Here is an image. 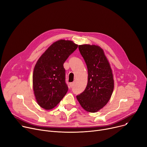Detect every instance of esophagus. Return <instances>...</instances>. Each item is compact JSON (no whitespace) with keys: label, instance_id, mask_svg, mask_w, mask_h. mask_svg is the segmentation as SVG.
<instances>
[{"label":"esophagus","instance_id":"34e87169","mask_svg":"<svg viewBox=\"0 0 147 147\" xmlns=\"http://www.w3.org/2000/svg\"><path fill=\"white\" fill-rule=\"evenodd\" d=\"M74 84V82H71V83H69V87H70V88H72V87H73Z\"/></svg>","mask_w":147,"mask_h":147}]
</instances>
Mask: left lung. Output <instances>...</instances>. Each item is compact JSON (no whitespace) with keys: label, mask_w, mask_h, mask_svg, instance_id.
<instances>
[{"label":"left lung","mask_w":147,"mask_h":147,"mask_svg":"<svg viewBox=\"0 0 147 147\" xmlns=\"http://www.w3.org/2000/svg\"><path fill=\"white\" fill-rule=\"evenodd\" d=\"M78 48L87 66L88 83L76 98L84 110L96 113L106 106L111 98L114 89L113 72L100 46L82 45Z\"/></svg>","instance_id":"obj_1"}]
</instances>
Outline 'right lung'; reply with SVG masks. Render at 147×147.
<instances>
[{"label": "right lung", "mask_w": 147, "mask_h": 147, "mask_svg": "<svg viewBox=\"0 0 147 147\" xmlns=\"http://www.w3.org/2000/svg\"><path fill=\"white\" fill-rule=\"evenodd\" d=\"M78 45L60 40L53 42L38 59L34 69L32 85L38 105L45 110L56 107L66 94L63 63Z\"/></svg>", "instance_id": "1"}]
</instances>
